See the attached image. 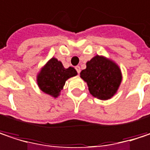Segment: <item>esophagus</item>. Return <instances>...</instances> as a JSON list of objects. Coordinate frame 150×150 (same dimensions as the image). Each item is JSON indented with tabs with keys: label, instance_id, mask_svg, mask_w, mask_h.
<instances>
[{
	"label": "esophagus",
	"instance_id": "34e87169",
	"mask_svg": "<svg viewBox=\"0 0 150 150\" xmlns=\"http://www.w3.org/2000/svg\"><path fill=\"white\" fill-rule=\"evenodd\" d=\"M75 69H76V71L78 72V74L81 72V67H80V66H76V67H75Z\"/></svg>",
	"mask_w": 150,
	"mask_h": 150
}]
</instances>
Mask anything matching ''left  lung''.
I'll list each match as a JSON object with an SVG mask.
<instances>
[{
  "instance_id": "obj_1",
  "label": "left lung",
  "mask_w": 150,
  "mask_h": 150,
  "mask_svg": "<svg viewBox=\"0 0 150 150\" xmlns=\"http://www.w3.org/2000/svg\"><path fill=\"white\" fill-rule=\"evenodd\" d=\"M86 65L80 76L87 83L90 93L101 100L112 99L123 79L117 63L105 56L96 55Z\"/></svg>"
}]
</instances>
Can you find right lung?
I'll list each match as a JSON object with an SVG mask.
<instances>
[{"label": "right lung", "instance_id": "obj_1", "mask_svg": "<svg viewBox=\"0 0 150 150\" xmlns=\"http://www.w3.org/2000/svg\"><path fill=\"white\" fill-rule=\"evenodd\" d=\"M77 75L73 67L65 69L56 57H51L40 69L37 75V84L39 89L53 98H57L68 79Z\"/></svg>", "mask_w": 150, "mask_h": 150}]
</instances>
